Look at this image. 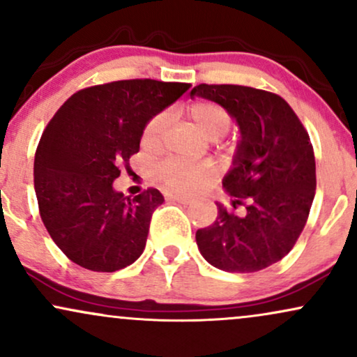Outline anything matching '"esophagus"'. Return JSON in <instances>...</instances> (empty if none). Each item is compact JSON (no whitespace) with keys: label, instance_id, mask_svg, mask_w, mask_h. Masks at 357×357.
<instances>
[{"label":"esophagus","instance_id":"34e87169","mask_svg":"<svg viewBox=\"0 0 357 357\" xmlns=\"http://www.w3.org/2000/svg\"><path fill=\"white\" fill-rule=\"evenodd\" d=\"M166 199H171V201H178V203L181 204H190L191 199L186 196H181V195H173V192H167L166 195Z\"/></svg>","mask_w":357,"mask_h":357}]
</instances>
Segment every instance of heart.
<instances>
[{"label":"heart","instance_id":"heart-1","mask_svg":"<svg viewBox=\"0 0 357 357\" xmlns=\"http://www.w3.org/2000/svg\"><path fill=\"white\" fill-rule=\"evenodd\" d=\"M186 114L192 123L199 128V131L209 139H216L229 131L233 124V116L225 106L214 101H197L188 106ZM167 128H169V114L158 113L146 123L141 144L144 148H158L165 141ZM214 166L211 161H190L183 158H167L154 167V178L161 183L166 190L190 195L199 190L203 184L211 178Z\"/></svg>","mask_w":357,"mask_h":357}]
</instances>
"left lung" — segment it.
Segmentation results:
<instances>
[{
  "mask_svg": "<svg viewBox=\"0 0 357 357\" xmlns=\"http://www.w3.org/2000/svg\"><path fill=\"white\" fill-rule=\"evenodd\" d=\"M241 130L233 169L222 179L238 216L218 204L211 226L196 231L201 255L227 273H256L282 259L306 226L316 192L314 149L306 128L279 94L239 84H197Z\"/></svg>",
  "mask_w": 357,
  "mask_h": 357,
  "instance_id": "8db88e82",
  "label": "left lung"
}]
</instances>
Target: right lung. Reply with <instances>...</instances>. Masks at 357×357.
Masks as SVG:
<instances>
[{"instance_id":"add662e5","label":"right lung","mask_w":357,"mask_h":357,"mask_svg":"<svg viewBox=\"0 0 357 357\" xmlns=\"http://www.w3.org/2000/svg\"><path fill=\"white\" fill-rule=\"evenodd\" d=\"M188 89L156 79L89 86L51 118L34 154V191L51 239L73 263L113 273L143 255L165 197L154 188L126 197L113 181L139 151L146 123Z\"/></svg>"}]
</instances>
